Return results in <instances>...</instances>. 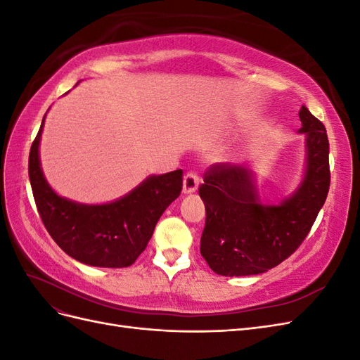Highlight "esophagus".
<instances>
[{
    "label": "esophagus",
    "instance_id": "obj_1",
    "mask_svg": "<svg viewBox=\"0 0 360 360\" xmlns=\"http://www.w3.org/2000/svg\"><path fill=\"white\" fill-rule=\"evenodd\" d=\"M198 184H200V179H198L197 174H195V172H188L186 176H184V179H183V192L186 193V195L197 192Z\"/></svg>",
    "mask_w": 360,
    "mask_h": 360
}]
</instances>
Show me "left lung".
I'll use <instances>...</instances> for the list:
<instances>
[{
    "mask_svg": "<svg viewBox=\"0 0 360 360\" xmlns=\"http://www.w3.org/2000/svg\"><path fill=\"white\" fill-rule=\"evenodd\" d=\"M297 134L304 136V167L285 198L259 197L252 165H213L200 197L205 205L201 255L217 275L250 276L276 267L308 236L330 186L329 139L320 120L302 106Z\"/></svg>",
    "mask_w": 360,
    "mask_h": 360,
    "instance_id": "8db88e82",
    "label": "left lung"
}]
</instances>
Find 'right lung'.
I'll return each instance as SVG.
<instances>
[{
    "label": "right lung",
    "instance_id": "add662e5",
    "mask_svg": "<svg viewBox=\"0 0 360 360\" xmlns=\"http://www.w3.org/2000/svg\"><path fill=\"white\" fill-rule=\"evenodd\" d=\"M78 85V84H76ZM45 117L30 150L28 176L39 214L56 243L72 258L93 267H129L146 249L167 207L181 192V169L153 174L110 202L85 204L61 197L40 163Z\"/></svg>",
    "mask_w": 360,
    "mask_h": 360
}]
</instances>
